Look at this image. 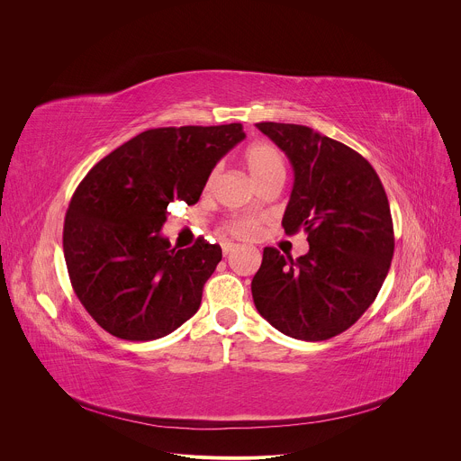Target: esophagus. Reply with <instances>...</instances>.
Instances as JSON below:
<instances>
[{
  "mask_svg": "<svg viewBox=\"0 0 461 461\" xmlns=\"http://www.w3.org/2000/svg\"><path fill=\"white\" fill-rule=\"evenodd\" d=\"M239 248V244H233V242H222V253L228 257L231 251H235Z\"/></svg>",
  "mask_w": 461,
  "mask_h": 461,
  "instance_id": "34e87169",
  "label": "esophagus"
}]
</instances>
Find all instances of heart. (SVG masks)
<instances>
[{"label":"heart","mask_w":461,"mask_h":461,"mask_svg":"<svg viewBox=\"0 0 461 461\" xmlns=\"http://www.w3.org/2000/svg\"><path fill=\"white\" fill-rule=\"evenodd\" d=\"M242 164L249 175V178L257 184L265 182L274 176H285V160L279 149L268 142H255L246 148L242 155ZM215 178V173L210 175L208 185H212ZM257 230V224L248 219H239V221H230L224 224V231L235 237H249Z\"/></svg>","instance_id":"heart-1"}]
</instances>
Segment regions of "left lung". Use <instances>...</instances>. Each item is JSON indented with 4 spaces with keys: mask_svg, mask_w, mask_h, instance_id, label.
<instances>
[{
    "mask_svg": "<svg viewBox=\"0 0 461 461\" xmlns=\"http://www.w3.org/2000/svg\"><path fill=\"white\" fill-rule=\"evenodd\" d=\"M255 125L294 167L283 228L304 230L310 244L297 258L265 248L251 281L255 308L285 336L330 339L366 312L388 274L393 226L384 187L357 151L306 125Z\"/></svg>",
    "mask_w": 461,
    "mask_h": 461,
    "instance_id": "obj_1",
    "label": "left lung"
}]
</instances>
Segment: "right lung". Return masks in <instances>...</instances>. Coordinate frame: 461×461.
Listing matches in <instances>:
<instances>
[{"instance_id":"add662e5","label":"right lung","mask_w":461,"mask_h":461,"mask_svg":"<svg viewBox=\"0 0 461 461\" xmlns=\"http://www.w3.org/2000/svg\"><path fill=\"white\" fill-rule=\"evenodd\" d=\"M244 139L240 123L148 129L80 182L63 255L77 297L105 332L153 341L199 310L222 249L204 239L176 249L160 230L167 206L199 203L215 164Z\"/></svg>"}]
</instances>
